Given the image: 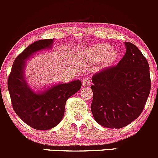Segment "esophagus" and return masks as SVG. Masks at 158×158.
<instances>
[{
    "mask_svg": "<svg viewBox=\"0 0 158 158\" xmlns=\"http://www.w3.org/2000/svg\"><path fill=\"white\" fill-rule=\"evenodd\" d=\"M83 87H87L90 86V79L85 78L83 81Z\"/></svg>",
    "mask_w": 158,
    "mask_h": 158,
    "instance_id": "esophagus-1",
    "label": "esophagus"
}]
</instances>
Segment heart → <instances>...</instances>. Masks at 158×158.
Segmentation results:
<instances>
[{"label": "heart", "instance_id": "1", "mask_svg": "<svg viewBox=\"0 0 158 158\" xmlns=\"http://www.w3.org/2000/svg\"><path fill=\"white\" fill-rule=\"evenodd\" d=\"M84 57L90 62H101L103 66L108 67L118 60L119 52L111 49V46L108 44H97L84 51Z\"/></svg>", "mask_w": 158, "mask_h": 158}]
</instances>
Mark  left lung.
<instances>
[{"label":"left lung","mask_w":158,"mask_h":158,"mask_svg":"<svg viewBox=\"0 0 158 158\" xmlns=\"http://www.w3.org/2000/svg\"><path fill=\"white\" fill-rule=\"evenodd\" d=\"M124 44L126 53L119 63L91 79L92 114L97 123L107 128H121L137 119L151 90L148 60L132 43Z\"/></svg>","instance_id":"obj_1"}]
</instances>
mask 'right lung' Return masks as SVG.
Here are the masks:
<instances>
[{
	"label": "right lung",
	"mask_w": 158,
	"mask_h": 158,
	"mask_svg": "<svg viewBox=\"0 0 158 158\" xmlns=\"http://www.w3.org/2000/svg\"><path fill=\"white\" fill-rule=\"evenodd\" d=\"M54 39L40 40L30 44L15 60L7 81L15 113L36 130H50L61 121L66 101L81 89L79 80L60 83L43 90L30 87L24 76L26 61L33 54L52 48Z\"/></svg>",
	"instance_id": "add662e5"
}]
</instances>
